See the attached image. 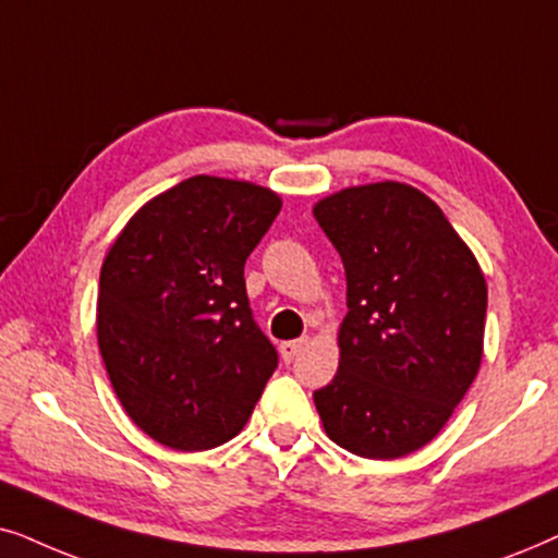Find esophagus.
<instances>
[{
	"instance_id": "34e87169",
	"label": "esophagus",
	"mask_w": 558,
	"mask_h": 558,
	"mask_svg": "<svg viewBox=\"0 0 558 558\" xmlns=\"http://www.w3.org/2000/svg\"><path fill=\"white\" fill-rule=\"evenodd\" d=\"M303 344H306V339H293V341H283V344H280V356H283L286 362H293L295 356H299L301 349H303Z\"/></svg>"
}]
</instances>
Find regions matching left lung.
I'll use <instances>...</instances> for the list:
<instances>
[{"label": "left lung", "instance_id": "left-lung-1", "mask_svg": "<svg viewBox=\"0 0 558 558\" xmlns=\"http://www.w3.org/2000/svg\"><path fill=\"white\" fill-rule=\"evenodd\" d=\"M314 217L344 263L349 308L316 411L341 449L405 457L439 434L477 375L485 275L439 206L405 183L344 189Z\"/></svg>", "mask_w": 558, "mask_h": 558}]
</instances>
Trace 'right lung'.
<instances>
[{"label":"right lung","instance_id":"1","mask_svg":"<svg viewBox=\"0 0 558 558\" xmlns=\"http://www.w3.org/2000/svg\"><path fill=\"white\" fill-rule=\"evenodd\" d=\"M278 211L272 191L196 175L145 204L104 259V365L130 418L170 449L234 439L278 367L244 288Z\"/></svg>","mask_w":558,"mask_h":558}]
</instances>
